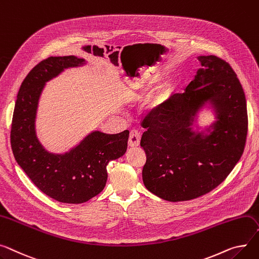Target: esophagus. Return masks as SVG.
Masks as SVG:
<instances>
[{
    "label": "esophagus",
    "mask_w": 259,
    "mask_h": 259,
    "mask_svg": "<svg viewBox=\"0 0 259 259\" xmlns=\"http://www.w3.org/2000/svg\"><path fill=\"white\" fill-rule=\"evenodd\" d=\"M141 143V133L137 130H132L129 134V140H128V145L131 148L137 147Z\"/></svg>",
    "instance_id": "34e87169"
}]
</instances>
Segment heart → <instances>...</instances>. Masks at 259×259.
<instances>
[{"label": "heart", "mask_w": 259, "mask_h": 259, "mask_svg": "<svg viewBox=\"0 0 259 259\" xmlns=\"http://www.w3.org/2000/svg\"><path fill=\"white\" fill-rule=\"evenodd\" d=\"M157 81H158V79L155 78L154 80H152V81H150V82H148V83H146V84H144V85H142V86H137V88L142 89V90L144 89V91H145L146 89L151 88V86H152L154 83H156ZM171 91H173V88H171V85H166V86H164V88L157 94V96L155 97V99L153 100L152 106L154 107V106H158V105L162 104V103L170 96ZM135 96H136V98H139V99L142 98L141 95H135Z\"/></svg>", "instance_id": "obj_1"}]
</instances>
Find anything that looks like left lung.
Instances as JSON below:
<instances>
[{"label":"left lung","mask_w":259,"mask_h":259,"mask_svg":"<svg viewBox=\"0 0 259 259\" xmlns=\"http://www.w3.org/2000/svg\"><path fill=\"white\" fill-rule=\"evenodd\" d=\"M195 80L165 105L155 107L142 122L141 146L147 160L145 186L157 197L179 202L211 192L227 178L242 157L248 133L244 90L233 68L222 58L200 56ZM209 100L218 113L207 137L189 127L192 116Z\"/></svg>","instance_id":"1"}]
</instances>
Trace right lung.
Masks as SVG:
<instances>
[{"instance_id": "1", "label": "right lung", "mask_w": 259, "mask_h": 259, "mask_svg": "<svg viewBox=\"0 0 259 259\" xmlns=\"http://www.w3.org/2000/svg\"><path fill=\"white\" fill-rule=\"evenodd\" d=\"M83 62L75 56L49 57L34 66L17 95L10 132L14 158L31 181L50 198L70 204L84 203L103 191L106 166L126 153L129 137L128 130L117 134L95 131L64 155L48 153L37 141L34 123L45 83Z\"/></svg>"}]
</instances>
